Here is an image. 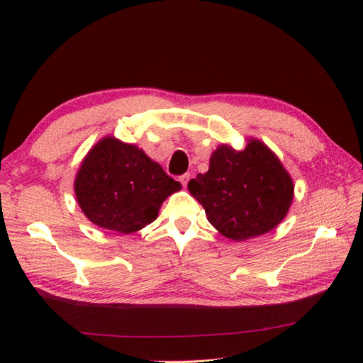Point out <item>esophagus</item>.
<instances>
[{
  "instance_id": "obj_1",
  "label": "esophagus",
  "mask_w": 363,
  "mask_h": 363,
  "mask_svg": "<svg viewBox=\"0 0 363 363\" xmlns=\"http://www.w3.org/2000/svg\"><path fill=\"white\" fill-rule=\"evenodd\" d=\"M189 179H191V175H189V174H183V175H180V183L183 184L184 188L188 186V182H189Z\"/></svg>"
}]
</instances>
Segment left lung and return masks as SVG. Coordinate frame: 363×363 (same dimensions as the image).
Returning <instances> with one entry per match:
<instances>
[{"mask_svg":"<svg viewBox=\"0 0 363 363\" xmlns=\"http://www.w3.org/2000/svg\"><path fill=\"white\" fill-rule=\"evenodd\" d=\"M188 189L205 209L209 223L237 242L276 228L294 197V184L284 164L267 145L252 138L242 151L218 146L208 172L197 174Z\"/></svg>","mask_w":363,"mask_h":363,"instance_id":"obj_1","label":"left lung"}]
</instances>
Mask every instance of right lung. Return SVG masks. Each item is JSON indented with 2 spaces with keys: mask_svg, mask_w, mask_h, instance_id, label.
Listing matches in <instances>:
<instances>
[{
  "mask_svg": "<svg viewBox=\"0 0 363 363\" xmlns=\"http://www.w3.org/2000/svg\"><path fill=\"white\" fill-rule=\"evenodd\" d=\"M75 196L96 226L121 234L152 223L162 203L182 184L141 149L104 137L86 155L75 179Z\"/></svg>",
  "mask_w": 363,
  "mask_h": 363,
  "instance_id": "1",
  "label": "right lung"
}]
</instances>
